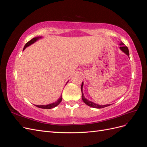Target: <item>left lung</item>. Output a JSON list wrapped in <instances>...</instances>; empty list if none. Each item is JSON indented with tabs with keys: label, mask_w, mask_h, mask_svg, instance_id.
I'll return each mask as SVG.
<instances>
[{
	"label": "left lung",
	"mask_w": 147,
	"mask_h": 147,
	"mask_svg": "<svg viewBox=\"0 0 147 147\" xmlns=\"http://www.w3.org/2000/svg\"><path fill=\"white\" fill-rule=\"evenodd\" d=\"M120 45H121V46L119 47V48L121 49V50L122 51H123L124 53H126V54L129 57V50H128V48L124 45V44L121 42V43H120ZM83 83H82V86H81V91H82V100L87 105L90 106V107H94V108H96V109H102V108H104V107H108L109 105H110V104H107V105H97L95 103H93L92 102H91L90 100H87L85 97H84L83 92H82V88H83Z\"/></svg>",
	"instance_id": "8db88e82"
}]
</instances>
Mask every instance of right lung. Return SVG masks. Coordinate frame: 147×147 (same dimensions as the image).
Wrapping results in <instances>:
<instances>
[{"instance_id":"1","label":"right lung","mask_w":147,"mask_h":147,"mask_svg":"<svg viewBox=\"0 0 147 147\" xmlns=\"http://www.w3.org/2000/svg\"><path fill=\"white\" fill-rule=\"evenodd\" d=\"M41 38V37H35V38H33L32 39H31L30 41H29L28 42L26 43V44L24 47V48H23V50H24V49H25L26 47H28V46L30 45L31 44L34 43L35 41H37V40H38V38ZM61 100H62V96H61V97H60V98H59L58 100H57L56 102H54V103H52V104H48V105H35V106L37 107H38V108H41V109H52V108L55 107H56L57 105H59L60 102H61Z\"/></svg>"}]
</instances>
